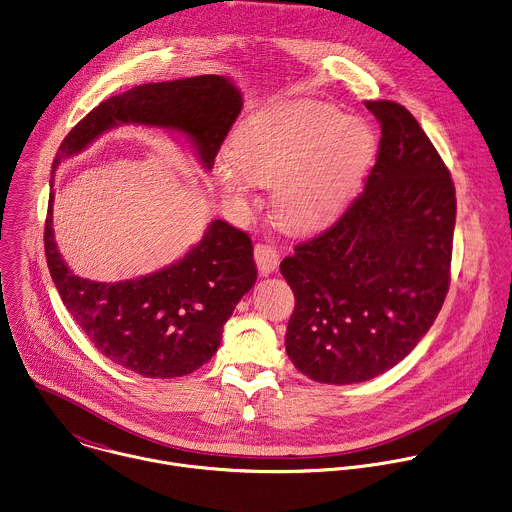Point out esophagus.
<instances>
[{"label":"esophagus","instance_id":"obj_1","mask_svg":"<svg viewBox=\"0 0 512 512\" xmlns=\"http://www.w3.org/2000/svg\"><path fill=\"white\" fill-rule=\"evenodd\" d=\"M255 263L259 267L261 275H271L279 267V253L275 247L267 243L255 245Z\"/></svg>","mask_w":512,"mask_h":512}]
</instances>
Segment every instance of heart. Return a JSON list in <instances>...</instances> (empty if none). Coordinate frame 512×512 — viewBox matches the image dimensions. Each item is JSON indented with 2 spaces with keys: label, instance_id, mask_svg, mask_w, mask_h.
<instances>
[{
  "label": "heart",
  "instance_id": "b5f03b06",
  "mask_svg": "<svg viewBox=\"0 0 512 512\" xmlns=\"http://www.w3.org/2000/svg\"><path fill=\"white\" fill-rule=\"evenodd\" d=\"M375 155L371 127L317 101H293L245 117L233 151L211 175L235 203L259 185H275L273 217L289 233L313 235L333 225L357 193Z\"/></svg>",
  "mask_w": 512,
  "mask_h": 512
}]
</instances>
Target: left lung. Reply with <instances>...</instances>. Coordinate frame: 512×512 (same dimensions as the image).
Wrapping results in <instances>:
<instances>
[{
  "mask_svg": "<svg viewBox=\"0 0 512 512\" xmlns=\"http://www.w3.org/2000/svg\"><path fill=\"white\" fill-rule=\"evenodd\" d=\"M365 105L381 123L365 191L281 263L295 293L287 355L329 385L363 383L401 363L435 323L451 283V173L403 105Z\"/></svg>",
  "mask_w": 512,
  "mask_h": 512,
  "instance_id": "1",
  "label": "left lung"
}]
</instances>
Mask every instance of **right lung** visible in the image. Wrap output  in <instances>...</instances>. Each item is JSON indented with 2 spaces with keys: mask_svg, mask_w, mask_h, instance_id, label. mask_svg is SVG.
I'll list each match as a JSON object with an SVG mask.
<instances>
[{
  "mask_svg": "<svg viewBox=\"0 0 512 512\" xmlns=\"http://www.w3.org/2000/svg\"><path fill=\"white\" fill-rule=\"evenodd\" d=\"M241 107V91L223 75L145 83L113 95L65 135L53 159L51 187L63 159L119 125L173 131L211 169ZM51 225L53 191L43 241L65 309L99 353L149 379L183 377L205 365L217 353L235 305L257 281L249 235L221 219L211 221L201 241L175 263L117 283L77 277L57 251Z\"/></svg>",
  "mask_w": 512,
  "mask_h": 512,
  "instance_id": "right-lung-1",
  "label": "right lung"
}]
</instances>
